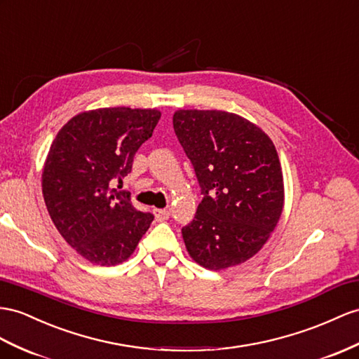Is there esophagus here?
Here are the masks:
<instances>
[{
    "mask_svg": "<svg viewBox=\"0 0 359 359\" xmlns=\"http://www.w3.org/2000/svg\"><path fill=\"white\" fill-rule=\"evenodd\" d=\"M153 214L158 222H165V219L170 218V210L168 209H154Z\"/></svg>",
    "mask_w": 359,
    "mask_h": 359,
    "instance_id": "esophagus-1",
    "label": "esophagus"
}]
</instances>
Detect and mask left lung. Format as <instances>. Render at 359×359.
I'll return each instance as SVG.
<instances>
[{"instance_id": "8db88e82", "label": "left lung", "mask_w": 359, "mask_h": 359, "mask_svg": "<svg viewBox=\"0 0 359 359\" xmlns=\"http://www.w3.org/2000/svg\"><path fill=\"white\" fill-rule=\"evenodd\" d=\"M172 126L203 194L194 219L182 229L189 256L215 271L253 258L278 226L285 200L270 136L224 110L179 109Z\"/></svg>"}]
</instances>
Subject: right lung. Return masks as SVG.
<instances>
[{
  "label": "right lung",
  "mask_w": 359,
  "mask_h": 359,
  "mask_svg": "<svg viewBox=\"0 0 359 359\" xmlns=\"http://www.w3.org/2000/svg\"><path fill=\"white\" fill-rule=\"evenodd\" d=\"M159 118L158 109L101 107L72 116L54 137L42 170L45 205L63 240L92 264L127 261L149 231L154 217L114 185H123Z\"/></svg>",
  "instance_id": "right-lung-1"
}]
</instances>
